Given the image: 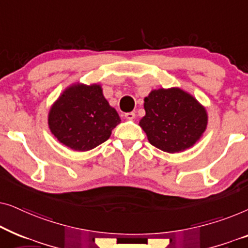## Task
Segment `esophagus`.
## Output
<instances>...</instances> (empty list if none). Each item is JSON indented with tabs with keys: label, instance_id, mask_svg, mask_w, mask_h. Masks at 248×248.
I'll return each instance as SVG.
<instances>
[{
	"label": "esophagus",
	"instance_id": "obj_1",
	"mask_svg": "<svg viewBox=\"0 0 248 248\" xmlns=\"http://www.w3.org/2000/svg\"><path fill=\"white\" fill-rule=\"evenodd\" d=\"M124 116H125V118H127V120H133V118L135 117V113H134V111H130V113H125Z\"/></svg>",
	"mask_w": 248,
	"mask_h": 248
}]
</instances>
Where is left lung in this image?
I'll list each match as a JSON object with an SVG mask.
<instances>
[{
	"label": "left lung",
	"instance_id": "8db88e82",
	"mask_svg": "<svg viewBox=\"0 0 248 248\" xmlns=\"http://www.w3.org/2000/svg\"><path fill=\"white\" fill-rule=\"evenodd\" d=\"M144 109L140 126L152 145L169 154L192 147L208 123L204 108L178 88L151 91L144 98Z\"/></svg>",
	"mask_w": 248,
	"mask_h": 248
}]
</instances>
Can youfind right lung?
<instances>
[{
	"label": "right lung",
	"instance_id": "right-lung-1",
	"mask_svg": "<svg viewBox=\"0 0 248 248\" xmlns=\"http://www.w3.org/2000/svg\"><path fill=\"white\" fill-rule=\"evenodd\" d=\"M121 122L98 84H76L61 94L48 115L52 133L73 150L88 151L107 141Z\"/></svg>",
	"mask_w": 248,
	"mask_h": 248
}]
</instances>
